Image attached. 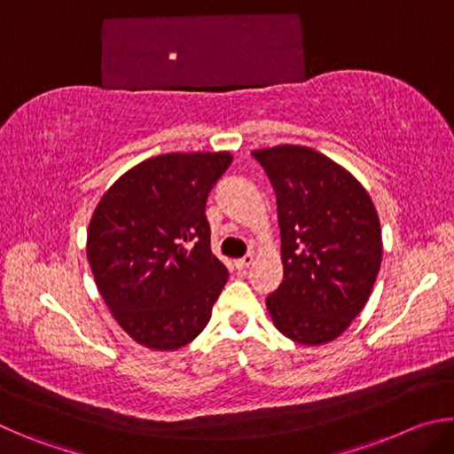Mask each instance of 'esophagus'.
I'll list each match as a JSON object with an SVG mask.
<instances>
[{"label":"esophagus","instance_id":"esophagus-1","mask_svg":"<svg viewBox=\"0 0 454 454\" xmlns=\"http://www.w3.org/2000/svg\"><path fill=\"white\" fill-rule=\"evenodd\" d=\"M252 262H254V256L246 254V256H242V258H238L236 262H234V266L238 268V270H244V268H248Z\"/></svg>","mask_w":454,"mask_h":454}]
</instances>
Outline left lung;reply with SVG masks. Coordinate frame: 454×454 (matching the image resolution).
<instances>
[{
    "label": "left lung",
    "mask_w": 454,
    "mask_h": 454,
    "mask_svg": "<svg viewBox=\"0 0 454 454\" xmlns=\"http://www.w3.org/2000/svg\"><path fill=\"white\" fill-rule=\"evenodd\" d=\"M276 194L284 280L266 306L290 340L318 347L340 336L380 270L379 214L342 166L304 145L252 152Z\"/></svg>",
    "instance_id": "left-lung-1"
}]
</instances>
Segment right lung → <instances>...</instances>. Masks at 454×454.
Masks as SVG:
<instances>
[{
    "instance_id": "obj_1",
    "label": "right lung",
    "mask_w": 454,
    "mask_h": 454,
    "mask_svg": "<svg viewBox=\"0 0 454 454\" xmlns=\"http://www.w3.org/2000/svg\"><path fill=\"white\" fill-rule=\"evenodd\" d=\"M228 152L162 153L126 172L90 222L99 294L136 342L176 350L202 333L228 280L210 250L206 200Z\"/></svg>"
}]
</instances>
